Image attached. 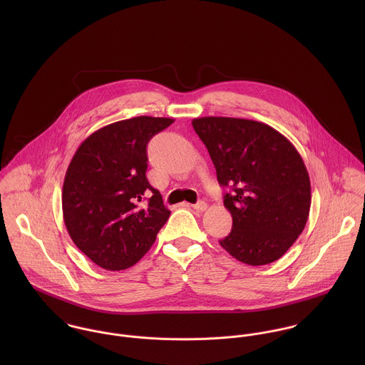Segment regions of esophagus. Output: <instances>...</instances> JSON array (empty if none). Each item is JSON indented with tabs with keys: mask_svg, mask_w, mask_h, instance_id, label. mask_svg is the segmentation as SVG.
Listing matches in <instances>:
<instances>
[{
	"mask_svg": "<svg viewBox=\"0 0 365 365\" xmlns=\"http://www.w3.org/2000/svg\"><path fill=\"white\" fill-rule=\"evenodd\" d=\"M192 208L195 209V210H200V212H204L205 209L208 208V205H207V202L200 201V202H197L195 205H192Z\"/></svg>",
	"mask_w": 365,
	"mask_h": 365,
	"instance_id": "obj_1",
	"label": "esophagus"
}]
</instances>
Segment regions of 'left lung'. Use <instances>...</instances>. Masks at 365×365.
Returning <instances> with one entry per match:
<instances>
[{
    "label": "left lung",
    "instance_id": "left-lung-1",
    "mask_svg": "<svg viewBox=\"0 0 365 365\" xmlns=\"http://www.w3.org/2000/svg\"><path fill=\"white\" fill-rule=\"evenodd\" d=\"M192 126L208 149L232 232L220 246L236 260L265 265L282 257L305 229L311 180L295 146L274 128L250 119L204 116Z\"/></svg>",
    "mask_w": 365,
    "mask_h": 365
}]
</instances>
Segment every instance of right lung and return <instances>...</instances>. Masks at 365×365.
<instances>
[{
	"label": "right lung",
	"instance_id": "obj_1",
	"mask_svg": "<svg viewBox=\"0 0 365 365\" xmlns=\"http://www.w3.org/2000/svg\"><path fill=\"white\" fill-rule=\"evenodd\" d=\"M174 122L136 116L91 133L66 171L61 207L74 245L109 271L132 267L156 240L170 210L148 178V143ZM150 190L146 207L140 204Z\"/></svg>",
	"mask_w": 365,
	"mask_h": 365
}]
</instances>
